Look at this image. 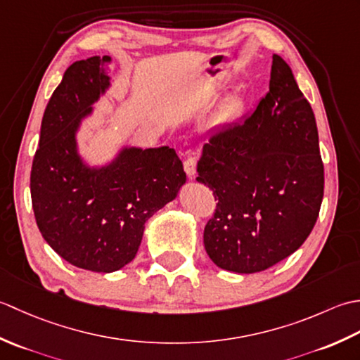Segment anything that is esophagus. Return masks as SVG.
<instances>
[{"instance_id":"1","label":"esophagus","mask_w":360,"mask_h":360,"mask_svg":"<svg viewBox=\"0 0 360 360\" xmlns=\"http://www.w3.org/2000/svg\"><path fill=\"white\" fill-rule=\"evenodd\" d=\"M184 170L190 176V178L196 174V159L195 158H187L184 160Z\"/></svg>"}]
</instances>
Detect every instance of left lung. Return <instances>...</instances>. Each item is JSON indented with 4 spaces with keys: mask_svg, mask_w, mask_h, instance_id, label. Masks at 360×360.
<instances>
[{
    "mask_svg": "<svg viewBox=\"0 0 360 360\" xmlns=\"http://www.w3.org/2000/svg\"><path fill=\"white\" fill-rule=\"evenodd\" d=\"M196 170L218 201L204 248L221 269L264 271L308 238L323 200L319 133L309 102L277 53L269 93L246 120L209 137Z\"/></svg>",
    "mask_w": 360,
    "mask_h": 360,
    "instance_id": "8db88e82",
    "label": "left lung"
}]
</instances>
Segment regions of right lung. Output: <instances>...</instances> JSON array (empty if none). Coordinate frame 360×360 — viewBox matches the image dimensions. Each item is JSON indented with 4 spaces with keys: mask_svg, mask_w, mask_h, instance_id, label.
Listing matches in <instances>:
<instances>
[{
    "mask_svg": "<svg viewBox=\"0 0 360 360\" xmlns=\"http://www.w3.org/2000/svg\"><path fill=\"white\" fill-rule=\"evenodd\" d=\"M111 57L72 63L46 106L30 172L37 226L72 266L114 272L133 262L145 223L186 184L170 147L124 145L110 162L89 165L79 151L82 122L111 86Z\"/></svg>",
    "mask_w": 360,
    "mask_h": 360,
    "instance_id": "obj_1",
    "label": "right lung"
}]
</instances>
